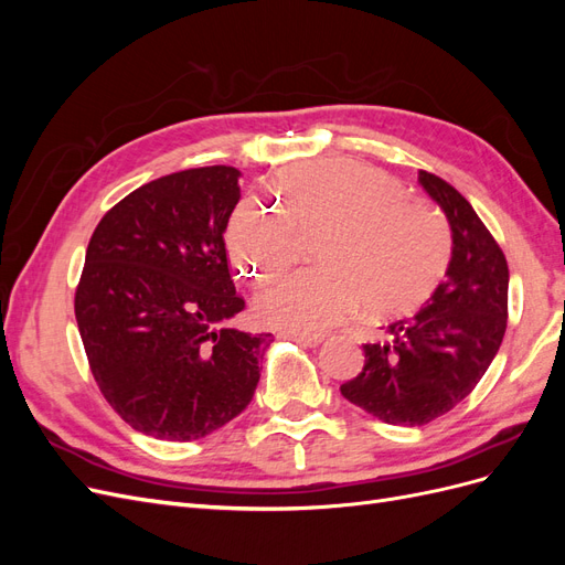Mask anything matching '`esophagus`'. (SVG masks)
Instances as JSON below:
<instances>
[{
	"label": "esophagus",
	"mask_w": 565,
	"mask_h": 565,
	"mask_svg": "<svg viewBox=\"0 0 565 565\" xmlns=\"http://www.w3.org/2000/svg\"><path fill=\"white\" fill-rule=\"evenodd\" d=\"M278 337H282V339H292V341H297V344H301V347H309V349L318 347L320 341H322V337H320V334H303V332H289V330L278 332Z\"/></svg>",
	"instance_id": "34e87169"
}]
</instances>
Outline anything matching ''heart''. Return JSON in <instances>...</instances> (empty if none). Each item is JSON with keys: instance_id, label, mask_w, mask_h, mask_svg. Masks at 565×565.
<instances>
[{"instance_id": "b5f03b06", "label": "heart", "mask_w": 565, "mask_h": 565, "mask_svg": "<svg viewBox=\"0 0 565 565\" xmlns=\"http://www.w3.org/2000/svg\"><path fill=\"white\" fill-rule=\"evenodd\" d=\"M278 210L247 195L235 204L226 243L241 276L262 285L299 254V235L320 228L318 264L266 285L254 299L264 322L320 332L353 316H401L431 297L452 252L446 214L431 200L353 160L301 164L273 183Z\"/></svg>"}]
</instances>
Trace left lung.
I'll return each instance as SVG.
<instances>
[{
	"label": "left lung",
	"instance_id": "obj_1",
	"mask_svg": "<svg viewBox=\"0 0 565 565\" xmlns=\"http://www.w3.org/2000/svg\"><path fill=\"white\" fill-rule=\"evenodd\" d=\"M446 212L452 259L426 306L363 344L365 365L341 396L386 424L424 426L465 401L500 351L509 316L504 252L457 188L419 172Z\"/></svg>",
	"mask_w": 565,
	"mask_h": 565
}]
</instances>
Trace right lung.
I'll return each instance as SVG.
<instances>
[{"label": "right lung", "instance_id": "1", "mask_svg": "<svg viewBox=\"0 0 565 565\" xmlns=\"http://www.w3.org/2000/svg\"><path fill=\"white\" fill-rule=\"evenodd\" d=\"M235 167L150 181L98 221L75 318L104 398L131 429L195 440L249 405L270 334L228 328L245 309L224 231L241 200Z\"/></svg>", "mask_w": 565, "mask_h": 565}]
</instances>
